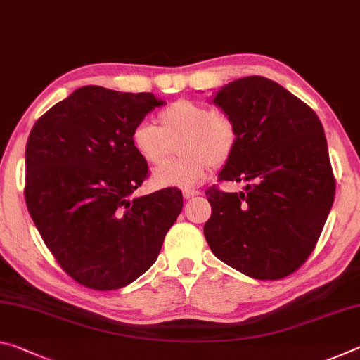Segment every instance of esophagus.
Returning <instances> with one entry per match:
<instances>
[{
	"label": "esophagus",
	"instance_id": "34e87169",
	"mask_svg": "<svg viewBox=\"0 0 360 360\" xmlns=\"http://www.w3.org/2000/svg\"><path fill=\"white\" fill-rule=\"evenodd\" d=\"M200 192L198 191H184L182 192V197H184V200H191L193 197H198Z\"/></svg>",
	"mask_w": 360,
	"mask_h": 360
}]
</instances>
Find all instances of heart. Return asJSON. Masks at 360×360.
Here are the masks:
<instances>
[{"mask_svg": "<svg viewBox=\"0 0 360 360\" xmlns=\"http://www.w3.org/2000/svg\"><path fill=\"white\" fill-rule=\"evenodd\" d=\"M238 133L231 119L214 108L179 100L158 112V127L139 122L130 133L131 148L152 167L165 163L179 144V160L152 174L155 187L198 186L211 167H222L233 155Z\"/></svg>", "mask_w": 360, "mask_h": 360, "instance_id": "b5f03b06", "label": "heart"}]
</instances>
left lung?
Here are the masks:
<instances>
[{
    "label": "left lung",
    "mask_w": 360,
    "mask_h": 360,
    "mask_svg": "<svg viewBox=\"0 0 360 360\" xmlns=\"http://www.w3.org/2000/svg\"><path fill=\"white\" fill-rule=\"evenodd\" d=\"M211 101L238 133L219 179L246 187L206 192L212 212L205 238L219 260L243 275L281 279L311 254L333 203L324 129L311 108L262 76L225 84Z\"/></svg>",
    "instance_id": "left-lung-1"
}]
</instances>
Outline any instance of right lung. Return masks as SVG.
Instances as JSON below:
<instances>
[{"label": "right lung", "instance_id": "add662e5", "mask_svg": "<svg viewBox=\"0 0 360 360\" xmlns=\"http://www.w3.org/2000/svg\"><path fill=\"white\" fill-rule=\"evenodd\" d=\"M152 94L85 85L41 115L25 149V200L53 257L85 288H125L149 270L182 210L178 188L131 193L148 163L130 133Z\"/></svg>", "mask_w": 360, "mask_h": 360}]
</instances>
